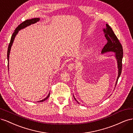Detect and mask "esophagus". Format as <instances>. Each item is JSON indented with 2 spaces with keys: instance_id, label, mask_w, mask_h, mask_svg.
<instances>
[{
  "instance_id": "esophagus-1",
  "label": "esophagus",
  "mask_w": 133,
  "mask_h": 133,
  "mask_svg": "<svg viewBox=\"0 0 133 133\" xmlns=\"http://www.w3.org/2000/svg\"><path fill=\"white\" fill-rule=\"evenodd\" d=\"M75 64L73 63H70L69 65H68V69L70 70V71H71L73 70L74 68H75Z\"/></svg>"
}]
</instances>
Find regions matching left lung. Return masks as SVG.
I'll list each match as a JSON object with an SVG mask.
<instances>
[{
	"label": "left lung",
	"mask_w": 133,
	"mask_h": 133,
	"mask_svg": "<svg viewBox=\"0 0 133 133\" xmlns=\"http://www.w3.org/2000/svg\"><path fill=\"white\" fill-rule=\"evenodd\" d=\"M103 31L104 32V34H105V37L107 40V43L103 48V49L102 50V53L103 54L109 51L114 52V53H115V58L116 60H117L118 68V76L115 84L116 86L118 82V79L120 75H121L122 73V59L123 57V47L118 38L116 37V36L114 34V31H112L110 26L108 24H106V29H104ZM73 96L74 99L76 100V102H77V103L79 104V103L75 98L74 95Z\"/></svg>",
	"instance_id": "left-lung-1"
}]
</instances>
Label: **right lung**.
<instances>
[{"instance_id":"add662e5","label":"right lung","mask_w":133,"mask_h":133,"mask_svg":"<svg viewBox=\"0 0 133 133\" xmlns=\"http://www.w3.org/2000/svg\"><path fill=\"white\" fill-rule=\"evenodd\" d=\"M40 19L39 18H33V19H29V20H26V21H25L24 22H23V23H22L21 24H19L18 27H17V28H16L15 31L14 33H13V35H11V39H10V43L9 44V46H8V51H7V58H8V69H9V54H10V49H11V45L12 44H13V43L14 42V40L15 39V36L17 35V34H18L19 30H20L21 29H23V28H24L28 26H29L31 24H34L35 23H37V22H39V21ZM50 96V93H49V94L48 95V96H46V97L44 99L42 100H40V101H38L37 102H44L45 100H46L48 98H49V96Z\"/></svg>"}]
</instances>
